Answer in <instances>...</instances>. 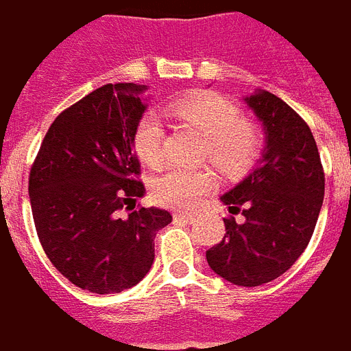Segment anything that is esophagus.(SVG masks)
Listing matches in <instances>:
<instances>
[{"mask_svg":"<svg viewBox=\"0 0 351 351\" xmlns=\"http://www.w3.org/2000/svg\"><path fill=\"white\" fill-rule=\"evenodd\" d=\"M176 220H184L188 221V223H193L195 221V214L191 213H175Z\"/></svg>","mask_w":351,"mask_h":351,"instance_id":"1","label":"esophagus"}]
</instances>
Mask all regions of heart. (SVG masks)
<instances>
[{
	"label": "heart",
	"instance_id": "b5f03b06",
	"mask_svg": "<svg viewBox=\"0 0 351 351\" xmlns=\"http://www.w3.org/2000/svg\"><path fill=\"white\" fill-rule=\"evenodd\" d=\"M171 110L206 137L205 152L226 173H239L258 156V130L243 120L241 110L221 95L197 93L176 101ZM165 128L158 112H146L138 120L133 135V146L141 160L158 165L163 158ZM216 184V176L208 167H182L171 165L154 178L156 199L167 206H190Z\"/></svg>",
	"mask_w": 351,
	"mask_h": 351
}]
</instances>
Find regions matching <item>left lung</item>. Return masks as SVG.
<instances>
[{"label": "left lung", "instance_id": "8db88e82", "mask_svg": "<svg viewBox=\"0 0 351 351\" xmlns=\"http://www.w3.org/2000/svg\"><path fill=\"white\" fill-rule=\"evenodd\" d=\"M243 101L263 128V150L220 197L244 221L223 220V241L206 252V261L231 284L256 287L278 278L304 252L322 210L325 176L314 135L293 108L265 90Z\"/></svg>", "mask_w": 351, "mask_h": 351}]
</instances>
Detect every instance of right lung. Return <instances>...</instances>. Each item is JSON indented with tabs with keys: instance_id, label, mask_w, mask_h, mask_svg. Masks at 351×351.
I'll return each instance as SVG.
<instances>
[{
	"instance_id": "1",
	"label": "right lung",
	"mask_w": 351,
	"mask_h": 351,
	"mask_svg": "<svg viewBox=\"0 0 351 351\" xmlns=\"http://www.w3.org/2000/svg\"><path fill=\"white\" fill-rule=\"evenodd\" d=\"M145 84H105L64 110L45 135L29 173V201L43 250L71 284L120 293L145 278L154 239L173 216L135 206L138 182L133 135L145 114Z\"/></svg>"
}]
</instances>
